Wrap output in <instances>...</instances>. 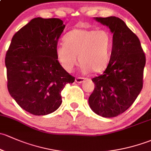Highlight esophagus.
<instances>
[{
	"instance_id": "34e87169",
	"label": "esophagus",
	"mask_w": 151,
	"mask_h": 151,
	"mask_svg": "<svg viewBox=\"0 0 151 151\" xmlns=\"http://www.w3.org/2000/svg\"><path fill=\"white\" fill-rule=\"evenodd\" d=\"M85 80H86V78H76V82L78 83H83V82L85 81Z\"/></svg>"
}]
</instances>
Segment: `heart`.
Returning a JSON list of instances; mask_svg holds the SVG:
<instances>
[{"label":"heart","instance_id":"b5f03b06","mask_svg":"<svg viewBox=\"0 0 151 151\" xmlns=\"http://www.w3.org/2000/svg\"><path fill=\"white\" fill-rule=\"evenodd\" d=\"M112 43L113 38L107 29L76 28L65 35L64 43L57 45L55 53L68 72L74 69L79 60L84 73H100L109 63Z\"/></svg>","mask_w":151,"mask_h":151}]
</instances>
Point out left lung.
Returning a JSON list of instances; mask_svg holds the SVG:
<instances>
[{"mask_svg":"<svg viewBox=\"0 0 151 151\" xmlns=\"http://www.w3.org/2000/svg\"><path fill=\"white\" fill-rule=\"evenodd\" d=\"M94 19L109 27L113 46L106 70L92 78L94 89L88 105L102 117H116L132 105L142 90L145 56L139 38L123 20L116 17Z\"/></svg>","mask_w":151,"mask_h":151,"instance_id":"8db88e82","label":"left lung"}]
</instances>
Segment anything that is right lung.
I'll use <instances>...</instances> for the list:
<instances>
[{
	"label": "right lung",
	"mask_w": 151,
	"mask_h": 151,
	"mask_svg": "<svg viewBox=\"0 0 151 151\" xmlns=\"http://www.w3.org/2000/svg\"><path fill=\"white\" fill-rule=\"evenodd\" d=\"M65 27L60 19H32L14 34L6 52L9 94L22 109L35 116L58 109L61 91L75 81L55 53Z\"/></svg>",
	"instance_id": "add662e5"
}]
</instances>
